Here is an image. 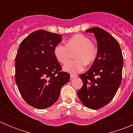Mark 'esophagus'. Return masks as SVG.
Segmentation results:
<instances>
[{
    "label": "esophagus",
    "instance_id": "1",
    "mask_svg": "<svg viewBox=\"0 0 133 133\" xmlns=\"http://www.w3.org/2000/svg\"><path fill=\"white\" fill-rule=\"evenodd\" d=\"M76 76H77V75H73V74H71V75H70L71 78H76Z\"/></svg>",
    "mask_w": 133,
    "mask_h": 133
}]
</instances>
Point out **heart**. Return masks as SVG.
<instances>
[{
  "instance_id": "1",
  "label": "heart",
  "mask_w": 133,
  "mask_h": 133,
  "mask_svg": "<svg viewBox=\"0 0 133 133\" xmlns=\"http://www.w3.org/2000/svg\"><path fill=\"white\" fill-rule=\"evenodd\" d=\"M75 60L69 62L64 69L71 74L82 71L86 65L92 64L96 60L98 50L90 38L84 35H75L65 42V45L58 44L54 48V55L57 61L65 64L74 54Z\"/></svg>"
}]
</instances>
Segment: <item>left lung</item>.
<instances>
[{
  "instance_id": "obj_1",
  "label": "left lung",
  "mask_w": 133,
  "mask_h": 133,
  "mask_svg": "<svg viewBox=\"0 0 133 133\" xmlns=\"http://www.w3.org/2000/svg\"><path fill=\"white\" fill-rule=\"evenodd\" d=\"M85 31L95 35L98 54L90 69L80 75L83 85L77 95L85 106L98 109L112 100L120 87L123 55L119 43L106 31L94 27Z\"/></svg>"
}]
</instances>
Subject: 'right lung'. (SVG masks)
I'll use <instances>...</instances> for the list:
<instances>
[{"label": "right lung", "instance_id": "1", "mask_svg": "<svg viewBox=\"0 0 133 133\" xmlns=\"http://www.w3.org/2000/svg\"><path fill=\"white\" fill-rule=\"evenodd\" d=\"M62 35L37 30L20 44L15 57V82L21 96L31 106L45 109L56 102L70 75L61 71L54 48Z\"/></svg>", "mask_w": 133, "mask_h": 133}]
</instances>
